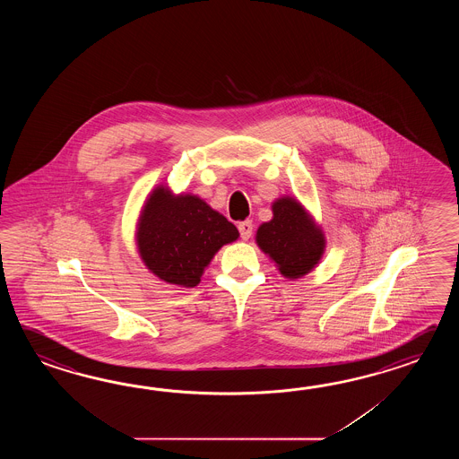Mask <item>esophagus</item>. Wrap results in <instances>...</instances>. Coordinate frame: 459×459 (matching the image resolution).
Masks as SVG:
<instances>
[{
    "instance_id": "1",
    "label": "esophagus",
    "mask_w": 459,
    "mask_h": 459,
    "mask_svg": "<svg viewBox=\"0 0 459 459\" xmlns=\"http://www.w3.org/2000/svg\"><path fill=\"white\" fill-rule=\"evenodd\" d=\"M238 230H239V234H241V238H243L244 241H247V239L253 236V221H249V220L241 221V223L238 225Z\"/></svg>"
}]
</instances>
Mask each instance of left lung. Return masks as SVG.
<instances>
[{"mask_svg": "<svg viewBox=\"0 0 459 459\" xmlns=\"http://www.w3.org/2000/svg\"><path fill=\"white\" fill-rule=\"evenodd\" d=\"M273 213L271 221L259 226L255 241L283 277L299 279L320 263L325 236L312 216L290 196L273 202Z\"/></svg>", "mask_w": 459, "mask_h": 459, "instance_id": "8db88e82", "label": "left lung"}]
</instances>
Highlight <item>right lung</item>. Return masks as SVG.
<instances>
[{
	"instance_id": "obj_1",
	"label": "right lung",
	"mask_w": 459,
	"mask_h": 459,
	"mask_svg": "<svg viewBox=\"0 0 459 459\" xmlns=\"http://www.w3.org/2000/svg\"><path fill=\"white\" fill-rule=\"evenodd\" d=\"M225 216L195 195L157 186L137 223V249L147 269L167 283L195 287L221 246L238 239Z\"/></svg>"
}]
</instances>
